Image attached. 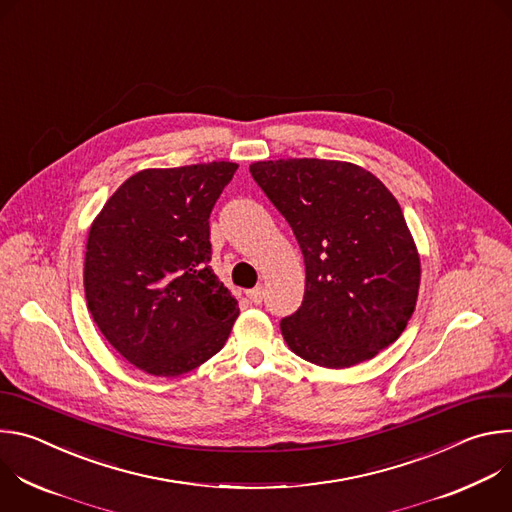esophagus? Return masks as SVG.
<instances>
[{"label":"esophagus","instance_id":"34e87169","mask_svg":"<svg viewBox=\"0 0 512 512\" xmlns=\"http://www.w3.org/2000/svg\"><path fill=\"white\" fill-rule=\"evenodd\" d=\"M247 298L253 302V304H261L263 298H265V289L259 285V287H253L247 291Z\"/></svg>","mask_w":512,"mask_h":512}]
</instances>
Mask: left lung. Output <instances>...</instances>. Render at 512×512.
Instances as JSON below:
<instances>
[{
  "instance_id": "1",
  "label": "left lung",
  "mask_w": 512,
  "mask_h": 512,
  "mask_svg": "<svg viewBox=\"0 0 512 512\" xmlns=\"http://www.w3.org/2000/svg\"><path fill=\"white\" fill-rule=\"evenodd\" d=\"M249 172L306 263L304 302L279 324L287 346L346 369L393 344L415 310L421 265L387 186L360 166L316 158L255 162Z\"/></svg>"
}]
</instances>
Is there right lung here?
I'll use <instances>...</instances> for the list:
<instances>
[{
  "label": "right lung",
  "instance_id": "1",
  "mask_svg": "<svg viewBox=\"0 0 512 512\" xmlns=\"http://www.w3.org/2000/svg\"><path fill=\"white\" fill-rule=\"evenodd\" d=\"M233 162L141 170L105 202L85 253L89 312L109 344L154 377L221 350L239 302L210 267L208 218Z\"/></svg>",
  "mask_w": 512,
  "mask_h": 512
}]
</instances>
